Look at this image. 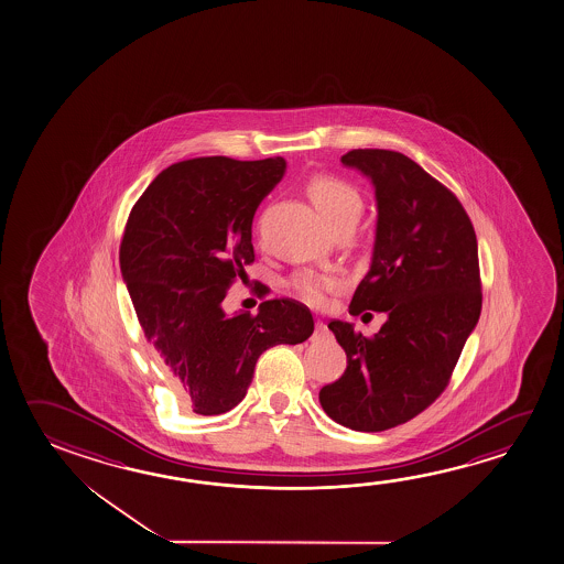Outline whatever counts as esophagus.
Segmentation results:
<instances>
[{
    "label": "esophagus",
    "mask_w": 564,
    "mask_h": 564,
    "mask_svg": "<svg viewBox=\"0 0 564 564\" xmlns=\"http://www.w3.org/2000/svg\"><path fill=\"white\" fill-rule=\"evenodd\" d=\"M315 337H325L327 335V325L324 322H315Z\"/></svg>",
    "instance_id": "1"
}]
</instances>
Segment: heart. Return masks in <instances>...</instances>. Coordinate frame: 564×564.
<instances>
[{
  "label": "heart",
  "mask_w": 564,
  "mask_h": 564,
  "mask_svg": "<svg viewBox=\"0 0 564 564\" xmlns=\"http://www.w3.org/2000/svg\"><path fill=\"white\" fill-rule=\"evenodd\" d=\"M307 193L327 225L345 215H359L364 207V200L357 189L335 177H315L314 182L310 183ZM290 286L296 292V296L302 297L310 306H322L327 290L332 288V280L312 272H300L292 278Z\"/></svg>",
  "instance_id": "heart-1"
}]
</instances>
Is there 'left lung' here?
<instances>
[{
	"label": "left lung",
	"instance_id": "left-lung-1",
	"mask_svg": "<svg viewBox=\"0 0 564 564\" xmlns=\"http://www.w3.org/2000/svg\"><path fill=\"white\" fill-rule=\"evenodd\" d=\"M341 163L364 173L377 200L371 267L349 314L384 312L387 322L375 337L349 322L327 325L347 369L319 402L341 426L381 432L446 389L481 312L478 240L456 195L404 153L354 150Z\"/></svg>",
	"mask_w": 564,
	"mask_h": 564
}]
</instances>
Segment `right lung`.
Returning a JSON list of instances; mask_svg holds the SVG:
<instances>
[{
	"mask_svg": "<svg viewBox=\"0 0 564 564\" xmlns=\"http://www.w3.org/2000/svg\"><path fill=\"white\" fill-rule=\"evenodd\" d=\"M284 173V158L173 163L126 223L120 270L138 322L203 416L245 399L267 349L314 334L310 310L288 297L262 302L257 315H227L220 306L230 282L254 260V213Z\"/></svg>",
	"mask_w": 564,
	"mask_h": 564,
	"instance_id": "right-lung-1",
	"label": "right lung"
}]
</instances>
